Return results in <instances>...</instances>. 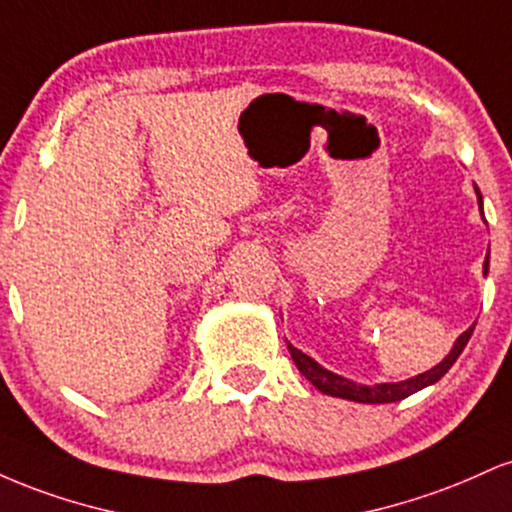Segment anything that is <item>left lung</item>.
Returning a JSON list of instances; mask_svg holds the SVG:
<instances>
[{
    "mask_svg": "<svg viewBox=\"0 0 512 512\" xmlns=\"http://www.w3.org/2000/svg\"><path fill=\"white\" fill-rule=\"evenodd\" d=\"M477 197H479V207H481L479 187H477ZM486 274H489V257H486V262H484V276ZM472 332H474V327H469L467 332H462L460 337H457L455 346H452L450 354L445 356L436 368L426 370V373L416 375V378L402 380V383L358 385V383H354V380H346V378H342V375H337V373H332V370L322 368L320 363L313 361L310 356H305L303 351L296 349L293 344H289V354L293 358V363H296V368L301 370V373L317 387V390L325 392V395L351 399V402H361V404H387V402H399V399L414 395V392H419L428 385L438 383V380L443 378V375L452 368V363L457 361V356L462 354L464 346H467V342H469V337H472Z\"/></svg>",
    "mask_w": 512,
    "mask_h": 512,
    "instance_id": "left-lung-1",
    "label": "left lung"
}]
</instances>
